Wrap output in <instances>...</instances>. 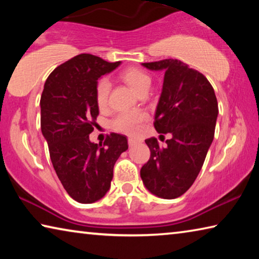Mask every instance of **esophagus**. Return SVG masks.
Instances as JSON below:
<instances>
[{"instance_id":"1","label":"esophagus","mask_w":259,"mask_h":259,"mask_svg":"<svg viewBox=\"0 0 259 259\" xmlns=\"http://www.w3.org/2000/svg\"><path fill=\"white\" fill-rule=\"evenodd\" d=\"M128 144H129V146H134L135 144H137V140L134 139V138H129L128 139Z\"/></svg>"}]
</instances>
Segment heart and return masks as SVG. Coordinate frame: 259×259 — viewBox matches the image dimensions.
<instances>
[{"label": "heart", "mask_w": 259, "mask_h": 259, "mask_svg": "<svg viewBox=\"0 0 259 259\" xmlns=\"http://www.w3.org/2000/svg\"><path fill=\"white\" fill-rule=\"evenodd\" d=\"M120 77L135 93L138 95L147 93L151 85V76L139 68L130 67L120 73ZM111 91V83L106 77L100 78L96 85V103L100 109H105L108 105V96ZM147 119V114L143 111H129L120 113L112 121L114 130L128 136H136L142 130V124Z\"/></svg>", "instance_id": "1"}]
</instances>
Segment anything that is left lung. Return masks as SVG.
<instances>
[{
    "mask_svg": "<svg viewBox=\"0 0 259 259\" xmlns=\"http://www.w3.org/2000/svg\"><path fill=\"white\" fill-rule=\"evenodd\" d=\"M142 65L164 72L154 128L159 134H170L171 139L165 147H160L154 137L145 140L151 156L140 169V177L152 194L176 199L192 186L202 168L214 136L217 98L207 77L181 60Z\"/></svg>",
    "mask_w": 259,
    "mask_h": 259,
    "instance_id": "8db88e82",
    "label": "left lung"
}]
</instances>
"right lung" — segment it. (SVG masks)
<instances>
[{"instance_id":"1","label":"right lung","mask_w":259,"mask_h":259,"mask_svg":"<svg viewBox=\"0 0 259 259\" xmlns=\"http://www.w3.org/2000/svg\"><path fill=\"white\" fill-rule=\"evenodd\" d=\"M120 64L81 54L54 69L45 83L40 102L42 135L57 176L68 195L80 203H94L106 194L114 164L128 150L123 135L112 133L104 145L89 139L99 114L98 78Z\"/></svg>"}]
</instances>
